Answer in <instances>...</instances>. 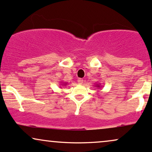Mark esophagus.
<instances>
[{"label":"esophagus","instance_id":"esophagus-1","mask_svg":"<svg viewBox=\"0 0 152 152\" xmlns=\"http://www.w3.org/2000/svg\"><path fill=\"white\" fill-rule=\"evenodd\" d=\"M77 82H78V83L81 85V84L83 83V79H82V78H79V79L77 80Z\"/></svg>","mask_w":152,"mask_h":152}]
</instances>
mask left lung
<instances>
[{
  "label": "left lung",
  "mask_w": 152,
  "mask_h": 152,
  "mask_svg": "<svg viewBox=\"0 0 152 152\" xmlns=\"http://www.w3.org/2000/svg\"><path fill=\"white\" fill-rule=\"evenodd\" d=\"M95 87H97V88H98V89H99V88H101L100 84H99V83H97V84H96V85H95Z\"/></svg>",
  "instance_id": "obj_1"
}]
</instances>
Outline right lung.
Instances as JSON below:
<instances>
[{
    "label": "right lung",
    "mask_w": 152,
    "mask_h": 152,
    "mask_svg": "<svg viewBox=\"0 0 152 152\" xmlns=\"http://www.w3.org/2000/svg\"><path fill=\"white\" fill-rule=\"evenodd\" d=\"M61 85H62V86H65V85H67V83H62L61 82Z\"/></svg>",
    "instance_id": "right-lung-1"
}]
</instances>
